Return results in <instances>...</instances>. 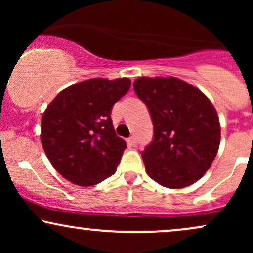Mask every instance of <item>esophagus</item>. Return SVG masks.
<instances>
[{
	"label": "esophagus",
	"mask_w": 253,
	"mask_h": 253,
	"mask_svg": "<svg viewBox=\"0 0 253 253\" xmlns=\"http://www.w3.org/2000/svg\"><path fill=\"white\" fill-rule=\"evenodd\" d=\"M128 143H129L130 145H133V146H135V145H136V139H135L134 135L129 136V138H128Z\"/></svg>",
	"instance_id": "34e87169"
}]
</instances>
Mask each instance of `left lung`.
Masks as SVG:
<instances>
[{"instance_id": "obj_1", "label": "left lung", "mask_w": 253, "mask_h": 253, "mask_svg": "<svg viewBox=\"0 0 253 253\" xmlns=\"http://www.w3.org/2000/svg\"><path fill=\"white\" fill-rule=\"evenodd\" d=\"M133 85L153 123V139L141 152L147 175L171 189L194 184L219 150L215 108L201 90L176 77H139Z\"/></svg>"}]
</instances>
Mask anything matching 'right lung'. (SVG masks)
Returning a JSON list of instances; mask_svg holds the SVG:
<instances>
[{
    "mask_svg": "<svg viewBox=\"0 0 253 253\" xmlns=\"http://www.w3.org/2000/svg\"><path fill=\"white\" fill-rule=\"evenodd\" d=\"M128 78H91L64 89L42 118V144L64 178L90 187L117 171L125 140L115 134L112 108L129 90Z\"/></svg>",
    "mask_w": 253,
    "mask_h": 253,
    "instance_id": "obj_1",
    "label": "right lung"
}]
</instances>
